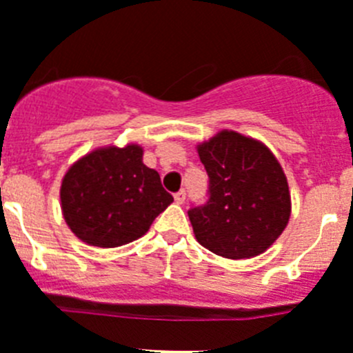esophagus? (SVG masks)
<instances>
[{
	"label": "esophagus",
	"mask_w": 353,
	"mask_h": 353,
	"mask_svg": "<svg viewBox=\"0 0 353 353\" xmlns=\"http://www.w3.org/2000/svg\"><path fill=\"white\" fill-rule=\"evenodd\" d=\"M174 199H176L177 204H183V203H185V199H186V192L185 190L176 192V195H174Z\"/></svg>",
	"instance_id": "esophagus-1"
}]
</instances>
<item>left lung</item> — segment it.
<instances>
[{
	"label": "left lung",
	"instance_id": "obj_1",
	"mask_svg": "<svg viewBox=\"0 0 353 353\" xmlns=\"http://www.w3.org/2000/svg\"><path fill=\"white\" fill-rule=\"evenodd\" d=\"M208 174V199L188 210L195 239L224 259L263 253L291 217L287 177L271 150L222 131L197 147Z\"/></svg>",
	"mask_w": 353,
	"mask_h": 353
}]
</instances>
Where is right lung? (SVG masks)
<instances>
[{"label":"right lung","instance_id":"obj_1","mask_svg":"<svg viewBox=\"0 0 353 353\" xmlns=\"http://www.w3.org/2000/svg\"><path fill=\"white\" fill-rule=\"evenodd\" d=\"M143 149L127 145L93 150L66 172L62 215L82 242L118 248L140 239L174 201L159 174L145 167Z\"/></svg>","mask_w":353,"mask_h":353}]
</instances>
